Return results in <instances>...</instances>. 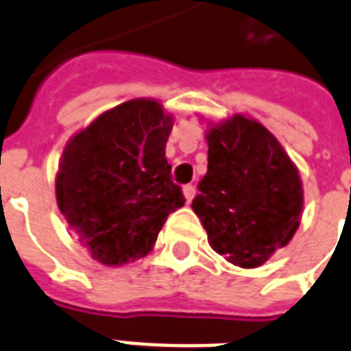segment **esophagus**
I'll list each match as a JSON object with an SVG mask.
<instances>
[{"instance_id":"esophagus-1","label":"esophagus","mask_w":351,"mask_h":351,"mask_svg":"<svg viewBox=\"0 0 351 351\" xmlns=\"http://www.w3.org/2000/svg\"><path fill=\"white\" fill-rule=\"evenodd\" d=\"M183 194H184V199L189 201H192L194 199V195H195V186L194 184H184L183 186Z\"/></svg>"}]
</instances>
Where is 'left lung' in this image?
<instances>
[{
    "instance_id": "1",
    "label": "left lung",
    "mask_w": 351,
    "mask_h": 351,
    "mask_svg": "<svg viewBox=\"0 0 351 351\" xmlns=\"http://www.w3.org/2000/svg\"><path fill=\"white\" fill-rule=\"evenodd\" d=\"M208 170L194 213L208 243L230 263L252 269L286 247L300 225L302 181L260 122L234 115L206 133Z\"/></svg>"
}]
</instances>
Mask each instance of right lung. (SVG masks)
Segmentation results:
<instances>
[{"label":"right lung","instance_id":"right-lung-1","mask_svg":"<svg viewBox=\"0 0 351 351\" xmlns=\"http://www.w3.org/2000/svg\"><path fill=\"white\" fill-rule=\"evenodd\" d=\"M172 117L133 99L95 119L67 143L56 201L73 232L104 265L146 256L168 214L184 205L165 148Z\"/></svg>","mask_w":351,"mask_h":351}]
</instances>
